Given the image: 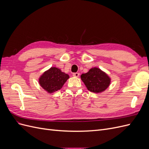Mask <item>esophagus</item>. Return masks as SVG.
I'll list each match as a JSON object with an SVG mask.
<instances>
[{
  "label": "esophagus",
  "instance_id": "obj_1",
  "mask_svg": "<svg viewBox=\"0 0 149 149\" xmlns=\"http://www.w3.org/2000/svg\"><path fill=\"white\" fill-rule=\"evenodd\" d=\"M73 76H74V77H79V73H73Z\"/></svg>",
  "mask_w": 149,
  "mask_h": 149
}]
</instances>
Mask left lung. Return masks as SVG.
Here are the masks:
<instances>
[{"label":"left lung","instance_id":"obj_1","mask_svg":"<svg viewBox=\"0 0 149 149\" xmlns=\"http://www.w3.org/2000/svg\"><path fill=\"white\" fill-rule=\"evenodd\" d=\"M81 79L89 91L96 93L105 91L111 83L109 76L96 67L91 68L86 73L82 74Z\"/></svg>","mask_w":149,"mask_h":149}]
</instances>
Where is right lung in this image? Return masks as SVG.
Returning <instances> with one entry per match:
<instances>
[{"mask_svg":"<svg viewBox=\"0 0 149 149\" xmlns=\"http://www.w3.org/2000/svg\"><path fill=\"white\" fill-rule=\"evenodd\" d=\"M69 75L56 67H52L45 71L39 78V84L48 93L60 90L64 85Z\"/></svg>","mask_w":149,"mask_h":149,"instance_id":"obj_1","label":"right lung"}]
</instances>
